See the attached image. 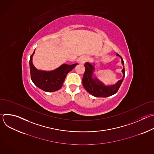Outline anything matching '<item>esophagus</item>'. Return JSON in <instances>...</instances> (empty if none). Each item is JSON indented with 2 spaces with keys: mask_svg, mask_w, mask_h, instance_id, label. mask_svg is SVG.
Instances as JSON below:
<instances>
[{
  "mask_svg": "<svg viewBox=\"0 0 154 154\" xmlns=\"http://www.w3.org/2000/svg\"><path fill=\"white\" fill-rule=\"evenodd\" d=\"M86 60H87V57L86 56H82L79 58V62L81 64L84 63Z\"/></svg>",
  "mask_w": 154,
  "mask_h": 154,
  "instance_id": "esophagus-1",
  "label": "esophagus"
}]
</instances>
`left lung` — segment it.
Returning <instances> with one entry per match:
<instances>
[{"instance_id":"obj_1","label":"left lung","mask_w":154,"mask_h":154,"mask_svg":"<svg viewBox=\"0 0 154 154\" xmlns=\"http://www.w3.org/2000/svg\"><path fill=\"white\" fill-rule=\"evenodd\" d=\"M116 55L120 57L122 64L124 66L123 59L118 54H117ZM84 66L85 67V71L82 79V83L87 92H88L90 94L96 97H106L112 96L117 93L125 77L124 66L122 69V72L123 74L122 79L119 80L115 85L106 86L98 80L96 77L94 78L93 77V72L95 69L93 65L87 62L84 64Z\"/></svg>"}]
</instances>
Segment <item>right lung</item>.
<instances>
[{
  "label": "right lung",
  "mask_w": 154,
  "mask_h": 154,
  "mask_svg": "<svg viewBox=\"0 0 154 154\" xmlns=\"http://www.w3.org/2000/svg\"><path fill=\"white\" fill-rule=\"evenodd\" d=\"M33 54L30 56L29 64L31 79L33 83L41 90L46 92H54L60 90L66 77L78 63L73 64H63L54 71H45L37 69L32 63Z\"/></svg>",
  "instance_id": "right-lung-1"
}]
</instances>
